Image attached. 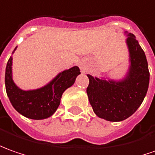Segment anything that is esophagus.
I'll return each mask as SVG.
<instances>
[{
  "mask_svg": "<svg viewBox=\"0 0 155 155\" xmlns=\"http://www.w3.org/2000/svg\"><path fill=\"white\" fill-rule=\"evenodd\" d=\"M80 69L81 70V72L85 73L86 70V66L83 63H80Z\"/></svg>",
  "mask_w": 155,
  "mask_h": 155,
  "instance_id": "obj_1",
  "label": "esophagus"
}]
</instances>
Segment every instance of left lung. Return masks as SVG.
<instances>
[{"instance_id":"obj_1","label":"left lung","mask_w":155,"mask_h":155,"mask_svg":"<svg viewBox=\"0 0 155 155\" xmlns=\"http://www.w3.org/2000/svg\"><path fill=\"white\" fill-rule=\"evenodd\" d=\"M126 45L130 64L123 80L106 81L87 74L86 93L92 109L98 117L108 121H121L132 115L148 91L149 71L143 50L133 34L127 35Z\"/></svg>"}]
</instances>
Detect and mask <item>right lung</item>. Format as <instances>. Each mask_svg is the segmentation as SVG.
<instances>
[{"label":"right lung","instance_id":"add662e5","mask_svg":"<svg viewBox=\"0 0 155 155\" xmlns=\"http://www.w3.org/2000/svg\"><path fill=\"white\" fill-rule=\"evenodd\" d=\"M12 64V58L10 57L5 74L7 97L18 113L32 120L47 119L55 113L59 106L64 91L73 85L76 77L81 74L79 67L74 66L58 74L51 81L41 88L24 91L13 82Z\"/></svg>","mask_w":155,"mask_h":155}]
</instances>
